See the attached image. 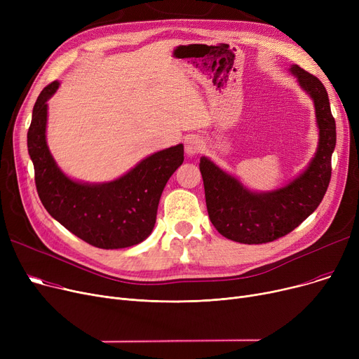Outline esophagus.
<instances>
[{
  "mask_svg": "<svg viewBox=\"0 0 359 359\" xmlns=\"http://www.w3.org/2000/svg\"><path fill=\"white\" fill-rule=\"evenodd\" d=\"M202 147H203L202 140L195 137V135L186 138V141H184V151H186L187 156H196L199 151L202 149Z\"/></svg>",
  "mask_w": 359,
  "mask_h": 359,
  "instance_id": "esophagus-1",
  "label": "esophagus"
}]
</instances>
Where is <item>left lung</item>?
<instances>
[{"instance_id":"8db88e82","label":"left lung","mask_w":359,"mask_h":359,"mask_svg":"<svg viewBox=\"0 0 359 359\" xmlns=\"http://www.w3.org/2000/svg\"><path fill=\"white\" fill-rule=\"evenodd\" d=\"M291 72L314 100L320 141L306 172L282 189L253 194L208 158H201L208 215L219 234L244 244H263L287 236L316 211L332 177L336 123L325 86L298 65Z\"/></svg>"}]
</instances>
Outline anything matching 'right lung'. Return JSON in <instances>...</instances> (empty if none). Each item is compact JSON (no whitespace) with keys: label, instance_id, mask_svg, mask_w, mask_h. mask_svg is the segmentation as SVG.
<instances>
[{"label":"right lung","instance_id":"1","mask_svg":"<svg viewBox=\"0 0 359 359\" xmlns=\"http://www.w3.org/2000/svg\"><path fill=\"white\" fill-rule=\"evenodd\" d=\"M58 86V81H53L41 91L27 132L37 195L56 221L91 246H134L154 229L164 186L183 163V145L170 147L147 157L129 173L110 183L74 182L55 164L46 145V102Z\"/></svg>","mask_w":359,"mask_h":359}]
</instances>
